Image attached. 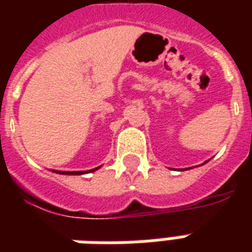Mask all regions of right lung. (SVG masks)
<instances>
[{
	"label": "right lung",
	"instance_id": "1",
	"mask_svg": "<svg viewBox=\"0 0 252 252\" xmlns=\"http://www.w3.org/2000/svg\"><path fill=\"white\" fill-rule=\"evenodd\" d=\"M96 168H94V170H90V171H95ZM57 172V174H64V175H81V174H86V172L89 171H55Z\"/></svg>",
	"mask_w": 252,
	"mask_h": 252
}]
</instances>
